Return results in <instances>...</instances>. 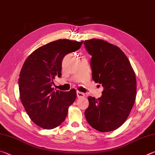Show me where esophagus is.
Segmentation results:
<instances>
[{
  "label": "esophagus",
  "instance_id": "34e87169",
  "mask_svg": "<svg viewBox=\"0 0 155 155\" xmlns=\"http://www.w3.org/2000/svg\"><path fill=\"white\" fill-rule=\"evenodd\" d=\"M77 95L78 98H84L85 97V94L83 92H81V91H77Z\"/></svg>",
  "mask_w": 155,
  "mask_h": 155
}]
</instances>
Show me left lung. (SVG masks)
<instances>
[{"instance_id": "obj_1", "label": "left lung", "mask_w": 155, "mask_h": 155, "mask_svg": "<svg viewBox=\"0 0 155 155\" xmlns=\"http://www.w3.org/2000/svg\"><path fill=\"white\" fill-rule=\"evenodd\" d=\"M91 54L92 79L103 86L98 99L88 97L85 116L91 127L101 132L114 130L124 124L134 105L137 92L135 74L121 49L107 41H84Z\"/></svg>"}]
</instances>
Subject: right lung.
Returning a JSON list of instances; mask_svg holds the SVG:
<instances>
[{
    "label": "right lung",
    "instance_id": "1",
    "mask_svg": "<svg viewBox=\"0 0 155 155\" xmlns=\"http://www.w3.org/2000/svg\"><path fill=\"white\" fill-rule=\"evenodd\" d=\"M82 41L59 40L36 49L25 61L18 80L20 97L31 120L44 129L58 127L77 98L74 89L54 90L53 80L61 76L64 57L81 48Z\"/></svg>",
    "mask_w": 155,
    "mask_h": 155
}]
</instances>
